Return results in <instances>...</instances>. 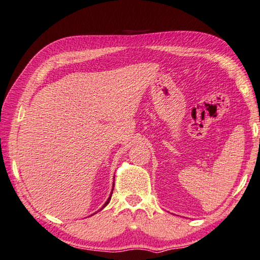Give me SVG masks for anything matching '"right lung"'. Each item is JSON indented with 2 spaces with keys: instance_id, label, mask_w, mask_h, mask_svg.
I'll return each instance as SVG.
<instances>
[{
  "instance_id": "right-lung-1",
  "label": "right lung",
  "mask_w": 260,
  "mask_h": 260,
  "mask_svg": "<svg viewBox=\"0 0 260 260\" xmlns=\"http://www.w3.org/2000/svg\"><path fill=\"white\" fill-rule=\"evenodd\" d=\"M113 187H114V183H113ZM112 191H113V190H112ZM111 194H112V192H111ZM110 199H111V196H110V197H109V199L107 200V203H106L105 205H103V207H102V208H105V207H106V206H107V205L109 204V201H110ZM102 208H101V209H102Z\"/></svg>"
}]
</instances>
